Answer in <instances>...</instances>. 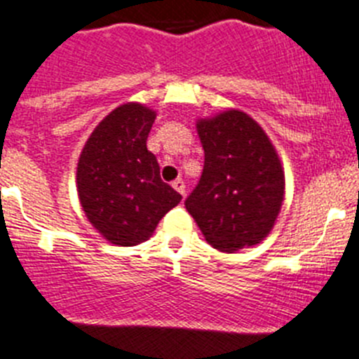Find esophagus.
<instances>
[{
	"instance_id": "obj_1",
	"label": "esophagus",
	"mask_w": 359,
	"mask_h": 359,
	"mask_svg": "<svg viewBox=\"0 0 359 359\" xmlns=\"http://www.w3.org/2000/svg\"><path fill=\"white\" fill-rule=\"evenodd\" d=\"M173 187H175L177 191L180 193V195H186V182H184L182 179H177V180H173V184H172Z\"/></svg>"
}]
</instances>
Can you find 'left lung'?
<instances>
[{
	"label": "left lung",
	"mask_w": 359,
	"mask_h": 359,
	"mask_svg": "<svg viewBox=\"0 0 359 359\" xmlns=\"http://www.w3.org/2000/svg\"><path fill=\"white\" fill-rule=\"evenodd\" d=\"M203 170L186 198L209 245L236 252L272 231L284 198L280 161L263 128L245 112L227 111L196 123Z\"/></svg>",
	"instance_id": "1"
}]
</instances>
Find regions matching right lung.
Here are the masks:
<instances>
[{"label": "right lung", "mask_w": 359, "mask_h": 359, "mask_svg": "<svg viewBox=\"0 0 359 359\" xmlns=\"http://www.w3.org/2000/svg\"><path fill=\"white\" fill-rule=\"evenodd\" d=\"M156 112L140 103L114 109L95 128L76 168L87 218L105 240L132 247L148 240L182 196L161 179L147 140Z\"/></svg>", "instance_id": "add662e5"}]
</instances>
